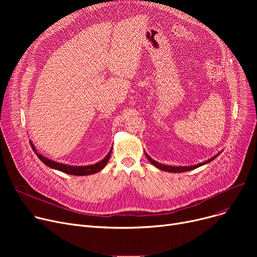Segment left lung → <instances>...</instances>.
Listing matches in <instances>:
<instances>
[{
    "instance_id": "1",
    "label": "left lung",
    "mask_w": 257,
    "mask_h": 257,
    "mask_svg": "<svg viewBox=\"0 0 257 257\" xmlns=\"http://www.w3.org/2000/svg\"><path fill=\"white\" fill-rule=\"evenodd\" d=\"M145 154H146V156H147L148 160H149L150 163H151L154 167H156L157 169H159V170H161V171H165V172H170V173H181V172H186V171H191V170L197 169V168H199V167H201V166H203V165H206V164L210 163V161H212L214 158H217V157L221 154V152H220V153H218L217 155H214V156H213V157H211L210 159H208V160H206V161H203V163L198 164V165H195V166H186V167L166 166V165H163V164H159V163H157V161H155L154 159H152V158H151L149 155H148L146 152H145Z\"/></svg>"
}]
</instances>
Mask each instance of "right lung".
Returning <instances> with one entry per match:
<instances>
[{"mask_svg":"<svg viewBox=\"0 0 257 257\" xmlns=\"http://www.w3.org/2000/svg\"><path fill=\"white\" fill-rule=\"evenodd\" d=\"M31 147L33 151L35 152V154L37 155V157L43 161V163L48 166L51 169L57 170L66 174L70 175H74V176H86V175H91V174H96L98 172H100L101 170H103L105 168V166L107 165L108 160L110 158L111 155V150L108 152V154L102 159L100 160L99 163L94 164V165H88V166H70V165H65V164H61V163H57V161H54L52 159L47 158L46 156L42 155L40 153L37 152L35 146L33 145V143L30 141Z\"/></svg>","mask_w":257,"mask_h":257,"instance_id":"1","label":"right lung"}]
</instances>
